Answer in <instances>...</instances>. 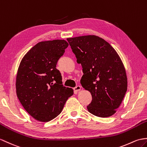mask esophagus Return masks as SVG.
<instances>
[{
    "instance_id": "esophagus-1",
    "label": "esophagus",
    "mask_w": 147,
    "mask_h": 147,
    "mask_svg": "<svg viewBox=\"0 0 147 147\" xmlns=\"http://www.w3.org/2000/svg\"><path fill=\"white\" fill-rule=\"evenodd\" d=\"M81 86H80V85H78V86H76V87H75V88H74V90L75 91H77L81 90Z\"/></svg>"
}]
</instances>
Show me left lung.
Returning <instances> with one entry per match:
<instances>
[{
  "instance_id": "left-lung-1",
  "label": "left lung",
  "mask_w": 147,
  "mask_h": 147,
  "mask_svg": "<svg viewBox=\"0 0 147 147\" xmlns=\"http://www.w3.org/2000/svg\"><path fill=\"white\" fill-rule=\"evenodd\" d=\"M78 64L83 67L81 84L89 91L92 101L88 110L96 117H111L117 111L127 91L125 67L117 51L101 37L67 38Z\"/></svg>"
}]
</instances>
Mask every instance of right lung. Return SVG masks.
Here are the masks:
<instances>
[{
  "label": "right lung",
  "instance_id": "right-lung-1",
  "mask_svg": "<svg viewBox=\"0 0 147 147\" xmlns=\"http://www.w3.org/2000/svg\"><path fill=\"white\" fill-rule=\"evenodd\" d=\"M68 43L53 40L37 43L24 56L16 77V93L26 111L36 120L47 122L59 115L72 88L63 86L56 64Z\"/></svg>",
  "mask_w": 147,
  "mask_h": 147
}]
</instances>
